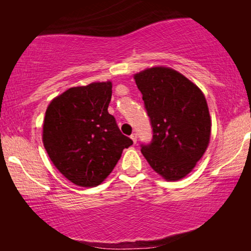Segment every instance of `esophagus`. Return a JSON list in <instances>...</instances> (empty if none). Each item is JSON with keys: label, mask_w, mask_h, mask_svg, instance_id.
Here are the masks:
<instances>
[{"label": "esophagus", "mask_w": 251, "mask_h": 251, "mask_svg": "<svg viewBox=\"0 0 251 251\" xmlns=\"http://www.w3.org/2000/svg\"><path fill=\"white\" fill-rule=\"evenodd\" d=\"M130 138L132 139V142H133V144H136L137 143V135L136 133H132L131 136H130Z\"/></svg>", "instance_id": "obj_1"}]
</instances>
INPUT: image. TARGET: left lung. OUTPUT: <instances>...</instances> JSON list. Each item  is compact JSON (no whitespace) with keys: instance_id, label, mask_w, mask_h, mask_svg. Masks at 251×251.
<instances>
[{"instance_id":"8db88e82","label":"left lung","mask_w":251,"mask_h":251,"mask_svg":"<svg viewBox=\"0 0 251 251\" xmlns=\"http://www.w3.org/2000/svg\"><path fill=\"white\" fill-rule=\"evenodd\" d=\"M153 128L142 153L167 181L186 177L208 149L211 118L203 92L179 72L166 66L133 75Z\"/></svg>"}]
</instances>
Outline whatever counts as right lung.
Masks as SVG:
<instances>
[{"label":"right lung","instance_id":"1","mask_svg":"<svg viewBox=\"0 0 251 251\" xmlns=\"http://www.w3.org/2000/svg\"><path fill=\"white\" fill-rule=\"evenodd\" d=\"M112 82L67 89L48 105L42 140L51 162L82 187L101 184L132 140L122 135L107 111Z\"/></svg>","mask_w":251,"mask_h":251}]
</instances>
